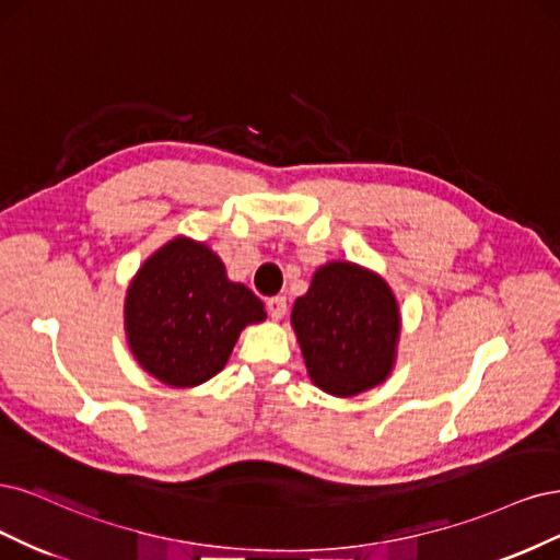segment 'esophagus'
<instances>
[{
    "label": "esophagus",
    "mask_w": 560,
    "mask_h": 560,
    "mask_svg": "<svg viewBox=\"0 0 560 560\" xmlns=\"http://www.w3.org/2000/svg\"><path fill=\"white\" fill-rule=\"evenodd\" d=\"M285 310H288L285 298L277 295V298H269L267 300V312H269V316H272L275 320H281L285 316Z\"/></svg>",
    "instance_id": "34e87169"
}]
</instances>
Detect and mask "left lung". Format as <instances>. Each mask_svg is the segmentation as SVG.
I'll use <instances>...</instances> for the list:
<instances>
[{
    "label": "left lung",
    "mask_w": 560,
    "mask_h": 560,
    "mask_svg": "<svg viewBox=\"0 0 560 560\" xmlns=\"http://www.w3.org/2000/svg\"><path fill=\"white\" fill-rule=\"evenodd\" d=\"M291 326L312 384L335 398L384 384L398 360L402 316L393 288L351 260L316 269L293 304Z\"/></svg>",
    "instance_id": "8db88e82"
}]
</instances>
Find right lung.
<instances>
[{"label":"right lung","instance_id":"right-lung-1","mask_svg":"<svg viewBox=\"0 0 560 560\" xmlns=\"http://www.w3.org/2000/svg\"><path fill=\"white\" fill-rule=\"evenodd\" d=\"M122 318L143 372L172 388H195L225 368L242 330L267 314L250 288L228 279L219 254L176 234L137 269Z\"/></svg>","mask_w":560,"mask_h":560}]
</instances>
